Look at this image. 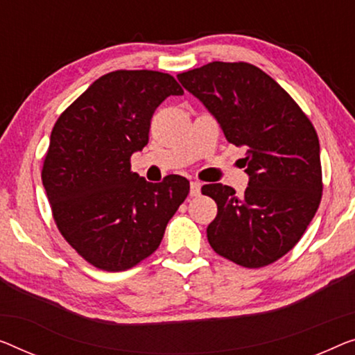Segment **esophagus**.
<instances>
[{"mask_svg":"<svg viewBox=\"0 0 355 355\" xmlns=\"http://www.w3.org/2000/svg\"><path fill=\"white\" fill-rule=\"evenodd\" d=\"M200 187H202V184H200L199 182H191V183H189V194H191V196H199L200 194Z\"/></svg>","mask_w":355,"mask_h":355,"instance_id":"esophagus-1","label":"esophagus"}]
</instances>
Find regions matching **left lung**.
Masks as SVG:
<instances>
[{
  "mask_svg": "<svg viewBox=\"0 0 355 355\" xmlns=\"http://www.w3.org/2000/svg\"><path fill=\"white\" fill-rule=\"evenodd\" d=\"M177 78L214 114L226 140L247 150L244 194L221 183L202 187L218 207L207 226L210 247L244 268L277 261L298 244L322 199L313 123L252 63L211 62Z\"/></svg>",
  "mask_w": 355,
  "mask_h": 355,
  "instance_id": "8db88e82",
  "label": "left lung"
}]
</instances>
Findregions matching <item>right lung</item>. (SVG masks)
I'll list each match as a JSON object with an SVG mask.
<instances>
[{
	"mask_svg": "<svg viewBox=\"0 0 355 355\" xmlns=\"http://www.w3.org/2000/svg\"><path fill=\"white\" fill-rule=\"evenodd\" d=\"M182 94L167 73L111 71L57 119L42 187L60 234L92 266L118 272L144 261L187 199L184 177L150 183L130 171V156L150 139L155 110Z\"/></svg>",
	"mask_w": 355,
	"mask_h": 355,
	"instance_id": "add662e5",
	"label": "right lung"
}]
</instances>
